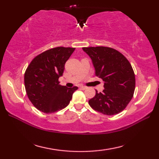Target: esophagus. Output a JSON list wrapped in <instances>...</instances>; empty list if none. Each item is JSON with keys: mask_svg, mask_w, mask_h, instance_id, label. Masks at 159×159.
Returning <instances> with one entry per match:
<instances>
[{"mask_svg": "<svg viewBox=\"0 0 159 159\" xmlns=\"http://www.w3.org/2000/svg\"><path fill=\"white\" fill-rule=\"evenodd\" d=\"M80 88L81 90H85V89H86V87H85V86H80Z\"/></svg>", "mask_w": 159, "mask_h": 159, "instance_id": "esophagus-1", "label": "esophagus"}]
</instances>
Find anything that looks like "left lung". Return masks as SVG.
<instances>
[{
	"label": "left lung",
	"mask_w": 159,
	"mask_h": 159,
	"mask_svg": "<svg viewBox=\"0 0 159 159\" xmlns=\"http://www.w3.org/2000/svg\"><path fill=\"white\" fill-rule=\"evenodd\" d=\"M90 57L95 76L104 80L102 93L90 99V106L105 115L117 114L124 109L133 98L135 77L128 60L121 53L107 47L83 48Z\"/></svg>",
	"instance_id": "obj_1"
}]
</instances>
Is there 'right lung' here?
<instances>
[{
  "label": "right lung",
  "mask_w": 159,
  "mask_h": 159,
  "mask_svg": "<svg viewBox=\"0 0 159 159\" xmlns=\"http://www.w3.org/2000/svg\"><path fill=\"white\" fill-rule=\"evenodd\" d=\"M75 50L74 48L57 47L36 56L26 69L25 85L29 100L45 114L60 111L68 105L78 87L60 85L64 65Z\"/></svg>",
  "instance_id": "add662e5"
}]
</instances>
